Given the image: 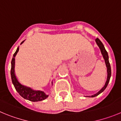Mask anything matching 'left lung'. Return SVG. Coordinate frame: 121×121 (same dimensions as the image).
I'll return each instance as SVG.
<instances>
[{
	"instance_id": "1",
	"label": "left lung",
	"mask_w": 121,
	"mask_h": 121,
	"mask_svg": "<svg viewBox=\"0 0 121 121\" xmlns=\"http://www.w3.org/2000/svg\"><path fill=\"white\" fill-rule=\"evenodd\" d=\"M95 42H96V43H97V46H99V48L100 49V51H101V53L103 55V57H104V58L105 60L106 66H107V81H106V83L105 84L104 86L103 87L101 90H100L97 93H96L95 94H94V95H91V97H95V96H97V95H98L99 94H100L101 92H102L103 91L105 90V88H107V85H108V84L109 82H110V77H111V66H110V63H109L108 55L107 50H105V49L104 48V46L103 45L102 43L100 41L99 39L96 38V39H95Z\"/></svg>"
}]
</instances>
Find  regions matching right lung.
<instances>
[{"label": "right lung", "instance_id": "obj_1", "mask_svg": "<svg viewBox=\"0 0 121 121\" xmlns=\"http://www.w3.org/2000/svg\"><path fill=\"white\" fill-rule=\"evenodd\" d=\"M23 41L21 44L24 43ZM19 51V47L17 49L16 51L13 55V57L11 60V77L13 84L16 90L17 91L19 94L21 95L23 98L29 100L31 102H38L41 101L43 100L46 99L49 96V95L45 94L44 92L41 91H35L32 90L29 87L26 86L20 83L17 79L14 73V65H15V56L16 55Z\"/></svg>", "mask_w": 121, "mask_h": 121}]
</instances>
